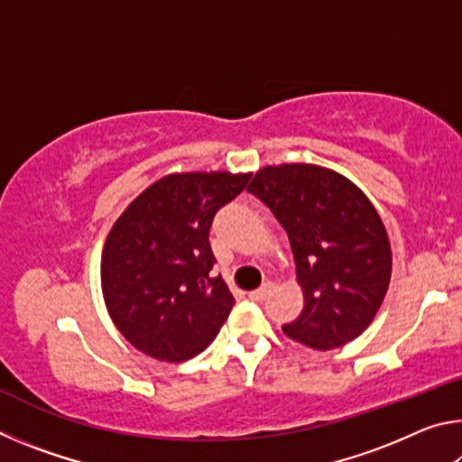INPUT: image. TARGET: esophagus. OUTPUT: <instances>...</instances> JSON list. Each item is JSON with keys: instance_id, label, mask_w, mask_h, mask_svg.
I'll return each mask as SVG.
<instances>
[{"instance_id": "1", "label": "esophagus", "mask_w": 462, "mask_h": 462, "mask_svg": "<svg viewBox=\"0 0 462 462\" xmlns=\"http://www.w3.org/2000/svg\"><path fill=\"white\" fill-rule=\"evenodd\" d=\"M273 287H275V285H273V283H264L263 287H259V289H256V291H250V300H253V301H263V300H267V297L271 295V291H273Z\"/></svg>"}]
</instances>
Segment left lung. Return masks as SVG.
<instances>
[{"label": "left lung", "mask_w": 462, "mask_h": 462, "mask_svg": "<svg viewBox=\"0 0 462 462\" xmlns=\"http://www.w3.org/2000/svg\"><path fill=\"white\" fill-rule=\"evenodd\" d=\"M246 189L275 214L293 250L303 310L283 332L314 350L361 336L391 281L389 236L369 198L308 162L263 167Z\"/></svg>", "instance_id": "obj_1"}]
</instances>
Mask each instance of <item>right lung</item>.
Returning a JSON list of instances; mask_svg holds the SVG:
<instances>
[{"instance_id": "right-lung-1", "label": "right lung", "mask_w": 462, "mask_h": 462, "mask_svg": "<svg viewBox=\"0 0 462 462\" xmlns=\"http://www.w3.org/2000/svg\"><path fill=\"white\" fill-rule=\"evenodd\" d=\"M250 173H173L124 209L101 253L109 318L132 346L165 363L206 350L234 306L212 277L209 228L217 209L245 189Z\"/></svg>"}]
</instances>
